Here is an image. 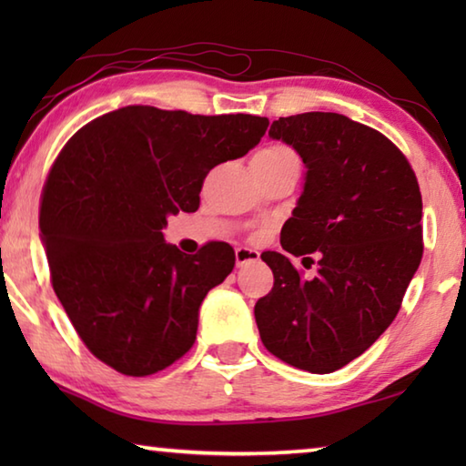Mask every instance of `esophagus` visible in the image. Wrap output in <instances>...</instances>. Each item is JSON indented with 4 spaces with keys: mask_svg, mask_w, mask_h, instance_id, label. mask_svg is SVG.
Segmentation results:
<instances>
[{
    "mask_svg": "<svg viewBox=\"0 0 466 466\" xmlns=\"http://www.w3.org/2000/svg\"><path fill=\"white\" fill-rule=\"evenodd\" d=\"M261 255H258V250L255 248H247V247H240L236 248V267H247L250 263H257Z\"/></svg>",
    "mask_w": 466,
    "mask_h": 466,
    "instance_id": "1",
    "label": "esophagus"
}]
</instances>
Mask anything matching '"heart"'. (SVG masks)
Returning <instances> with one entry per match:
<instances>
[{
	"mask_svg": "<svg viewBox=\"0 0 466 466\" xmlns=\"http://www.w3.org/2000/svg\"><path fill=\"white\" fill-rule=\"evenodd\" d=\"M286 157H294V152L283 146H269V147H263L258 149V152L252 156V160L257 162H265V164H275V162H281L286 160Z\"/></svg>",
	"mask_w": 466,
	"mask_h": 466,
	"instance_id": "heart-1",
	"label": "heart"
}]
</instances>
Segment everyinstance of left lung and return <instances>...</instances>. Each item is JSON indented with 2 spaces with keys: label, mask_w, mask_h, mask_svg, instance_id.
I'll return each mask as SVG.
<instances>
[{
  "label": "left lung",
  "mask_w": 466,
  "mask_h": 466,
  "mask_svg": "<svg viewBox=\"0 0 466 466\" xmlns=\"http://www.w3.org/2000/svg\"><path fill=\"white\" fill-rule=\"evenodd\" d=\"M269 137L296 149L306 175L281 228L286 252L261 255L275 281L255 304V320L273 356L330 374L397 317L423 255L420 185L390 139L345 115L279 116ZM288 251H317L318 275L299 279Z\"/></svg>",
  "instance_id": "left-lung-1"
}]
</instances>
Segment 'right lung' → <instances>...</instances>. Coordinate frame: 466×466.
<instances>
[{"mask_svg": "<svg viewBox=\"0 0 466 466\" xmlns=\"http://www.w3.org/2000/svg\"><path fill=\"white\" fill-rule=\"evenodd\" d=\"M267 127V116L131 105L61 149L43 191L41 242L63 310L106 366L149 376L191 350L203 298L236 257L226 242L188 257L162 228L197 211L208 172L248 154Z\"/></svg>", "mask_w": 466, "mask_h": 466, "instance_id": "right-lung-1", "label": "right lung"}]
</instances>
